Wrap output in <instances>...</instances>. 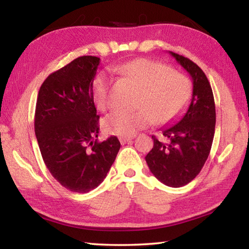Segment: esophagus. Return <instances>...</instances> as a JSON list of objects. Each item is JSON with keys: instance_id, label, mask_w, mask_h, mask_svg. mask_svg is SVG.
I'll use <instances>...</instances> for the list:
<instances>
[{"instance_id": "1", "label": "esophagus", "mask_w": 249, "mask_h": 249, "mask_svg": "<svg viewBox=\"0 0 249 249\" xmlns=\"http://www.w3.org/2000/svg\"><path fill=\"white\" fill-rule=\"evenodd\" d=\"M133 136L132 137H120V142H121V144L122 145H124V144H126V142H130L133 140Z\"/></svg>"}]
</instances>
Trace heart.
Masks as SVG:
<instances>
[{"mask_svg":"<svg viewBox=\"0 0 249 249\" xmlns=\"http://www.w3.org/2000/svg\"><path fill=\"white\" fill-rule=\"evenodd\" d=\"M135 86L141 88L137 112L114 111L104 117L103 128L111 135L132 137L138 130L155 123H167L176 119L187 107L192 84L187 75L171 67L150 59H136L117 68ZM111 81L100 75L93 86L96 107L104 111L111 103Z\"/></svg>","mask_w":249,"mask_h":249,"instance_id":"1","label":"heart"}]
</instances>
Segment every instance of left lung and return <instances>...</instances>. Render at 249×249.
Instances as JSON below:
<instances>
[{
  "mask_svg": "<svg viewBox=\"0 0 249 249\" xmlns=\"http://www.w3.org/2000/svg\"><path fill=\"white\" fill-rule=\"evenodd\" d=\"M190 74L193 83L190 105L174 125L160 128L165 142L153 136L154 147L145 157L160 182L172 188L188 184L199 175L212 147L215 132V104L205 73L190 59L169 52Z\"/></svg>",
  "mask_w": 249,
  "mask_h": 249,
  "instance_id": "left-lung-1",
  "label": "left lung"
}]
</instances>
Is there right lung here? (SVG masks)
I'll use <instances>...</instances> for the list:
<instances>
[{
  "label": "right lung",
  "instance_id": "obj_1",
  "mask_svg": "<svg viewBox=\"0 0 249 249\" xmlns=\"http://www.w3.org/2000/svg\"><path fill=\"white\" fill-rule=\"evenodd\" d=\"M100 58L82 56L49 74L35 109V134L44 162L62 187L78 193L105 179L121 148L116 136L99 142L93 81Z\"/></svg>",
  "mask_w": 249,
  "mask_h": 249
}]
</instances>
